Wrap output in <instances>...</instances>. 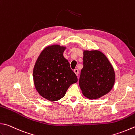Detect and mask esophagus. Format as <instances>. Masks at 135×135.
Returning <instances> with one entry per match:
<instances>
[{
    "label": "esophagus",
    "instance_id": "1",
    "mask_svg": "<svg viewBox=\"0 0 135 135\" xmlns=\"http://www.w3.org/2000/svg\"><path fill=\"white\" fill-rule=\"evenodd\" d=\"M74 71V72H75V73L76 74V76H78V74H79V70H78V69H75L73 70Z\"/></svg>",
    "mask_w": 135,
    "mask_h": 135
}]
</instances>
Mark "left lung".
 Listing matches in <instances>:
<instances>
[{"label":"left lung","instance_id":"8db88e82","mask_svg":"<svg viewBox=\"0 0 135 135\" xmlns=\"http://www.w3.org/2000/svg\"><path fill=\"white\" fill-rule=\"evenodd\" d=\"M115 82V71L107 57L98 50H83L79 81L83 95L90 99L102 97L112 90Z\"/></svg>","mask_w":135,"mask_h":135}]
</instances>
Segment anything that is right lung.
<instances>
[{
    "label": "right lung",
    "mask_w": 135,
    "mask_h": 135,
    "mask_svg": "<svg viewBox=\"0 0 135 135\" xmlns=\"http://www.w3.org/2000/svg\"><path fill=\"white\" fill-rule=\"evenodd\" d=\"M66 48L59 45L46 47L34 66L35 88L42 97L50 102L62 99L69 87L78 82L77 76L63 56Z\"/></svg>",
    "instance_id": "add662e5"
}]
</instances>
